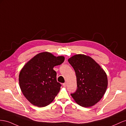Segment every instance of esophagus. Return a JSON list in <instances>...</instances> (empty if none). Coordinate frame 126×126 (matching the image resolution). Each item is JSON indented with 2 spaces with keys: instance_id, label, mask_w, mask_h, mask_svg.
<instances>
[{
  "instance_id": "obj_1",
  "label": "esophagus",
  "mask_w": 126,
  "mask_h": 126,
  "mask_svg": "<svg viewBox=\"0 0 126 126\" xmlns=\"http://www.w3.org/2000/svg\"><path fill=\"white\" fill-rule=\"evenodd\" d=\"M63 85L64 86V87H66V86H67V83H66V82H65V83H64L63 84Z\"/></svg>"
}]
</instances>
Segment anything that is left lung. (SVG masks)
<instances>
[{"mask_svg": "<svg viewBox=\"0 0 126 126\" xmlns=\"http://www.w3.org/2000/svg\"><path fill=\"white\" fill-rule=\"evenodd\" d=\"M77 77V89L71 95L78 105L89 107L99 102L107 88L105 72L91 57L75 55L68 60Z\"/></svg>", "mask_w": 126, "mask_h": 126, "instance_id": "8db88e82", "label": "left lung"}]
</instances>
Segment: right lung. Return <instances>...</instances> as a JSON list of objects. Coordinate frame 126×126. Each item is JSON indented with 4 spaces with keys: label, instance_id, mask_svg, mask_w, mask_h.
Wrapping results in <instances>:
<instances>
[{
    "label": "right lung",
    "instance_id": "obj_1",
    "mask_svg": "<svg viewBox=\"0 0 126 126\" xmlns=\"http://www.w3.org/2000/svg\"><path fill=\"white\" fill-rule=\"evenodd\" d=\"M64 61L63 56L55 57L45 52L38 54L24 66L19 75V86L32 104L43 107L53 101L62 85L57 81L53 67Z\"/></svg>",
    "mask_w": 126,
    "mask_h": 126
}]
</instances>
